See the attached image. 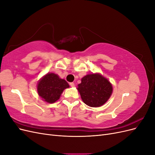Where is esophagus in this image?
Segmentation results:
<instances>
[{"label":"esophagus","mask_w":155,"mask_h":155,"mask_svg":"<svg viewBox=\"0 0 155 155\" xmlns=\"http://www.w3.org/2000/svg\"><path fill=\"white\" fill-rule=\"evenodd\" d=\"M70 87H74L75 86V84L73 82H71V83H70Z\"/></svg>","instance_id":"34e87169"}]
</instances>
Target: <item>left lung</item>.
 I'll return each mask as SVG.
<instances>
[{"label": "left lung", "mask_w": 155, "mask_h": 155, "mask_svg": "<svg viewBox=\"0 0 155 155\" xmlns=\"http://www.w3.org/2000/svg\"><path fill=\"white\" fill-rule=\"evenodd\" d=\"M78 90L86 105L97 107L104 105L109 99L112 87L110 83L100 74H92L81 79Z\"/></svg>", "instance_id": "8db88e82"}]
</instances>
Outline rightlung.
Returning <instances> with one entry per match:
<instances>
[{
  "label": "right lung",
  "mask_w": 155,
  "mask_h": 155,
  "mask_svg": "<svg viewBox=\"0 0 155 155\" xmlns=\"http://www.w3.org/2000/svg\"><path fill=\"white\" fill-rule=\"evenodd\" d=\"M69 85L64 79H60L57 74H47L42 78L37 85V92L44 101L53 104L61 96Z\"/></svg>",
  "instance_id": "obj_1"
}]
</instances>
